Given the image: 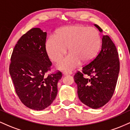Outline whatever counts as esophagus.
I'll return each instance as SVG.
<instances>
[{
    "label": "esophagus",
    "instance_id": "esophagus-1",
    "mask_svg": "<svg viewBox=\"0 0 130 130\" xmlns=\"http://www.w3.org/2000/svg\"><path fill=\"white\" fill-rule=\"evenodd\" d=\"M63 75H67V74H71L72 72L71 71H63Z\"/></svg>",
    "mask_w": 130,
    "mask_h": 130
}]
</instances>
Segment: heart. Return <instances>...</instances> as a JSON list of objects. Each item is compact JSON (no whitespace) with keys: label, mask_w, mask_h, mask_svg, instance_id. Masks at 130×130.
Masks as SVG:
<instances>
[{"label":"heart","mask_w":130,"mask_h":130,"mask_svg":"<svg viewBox=\"0 0 130 130\" xmlns=\"http://www.w3.org/2000/svg\"><path fill=\"white\" fill-rule=\"evenodd\" d=\"M101 44L100 33L93 27L73 25L57 30L54 37L45 44L46 53L53 62H58L67 53L70 54L59 63L61 70H71L83 63H90L97 56Z\"/></svg>","instance_id":"b5f03b06"}]
</instances>
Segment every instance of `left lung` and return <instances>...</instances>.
Returning a JSON list of instances; mask_svg holds the SVG:
<instances>
[{"label":"left lung","mask_w":130,"mask_h":130,"mask_svg":"<svg viewBox=\"0 0 130 130\" xmlns=\"http://www.w3.org/2000/svg\"><path fill=\"white\" fill-rule=\"evenodd\" d=\"M95 26L100 32L103 30ZM120 70L117 48L110 37L103 35L101 50L92 62L74 76L77 95L83 103L92 109L103 106L114 94ZM84 74L90 78H84Z\"/></svg>","instance_id":"obj_1"}]
</instances>
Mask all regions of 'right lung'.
<instances>
[{"label":"right lung","mask_w":130,"mask_h":130,"mask_svg":"<svg viewBox=\"0 0 130 130\" xmlns=\"http://www.w3.org/2000/svg\"><path fill=\"white\" fill-rule=\"evenodd\" d=\"M47 33L33 28L18 40L9 68L16 93L26 106L41 111L51 104L57 94L62 73L46 76L52 63L45 49Z\"/></svg>","instance_id":"obj_1"}]
</instances>
